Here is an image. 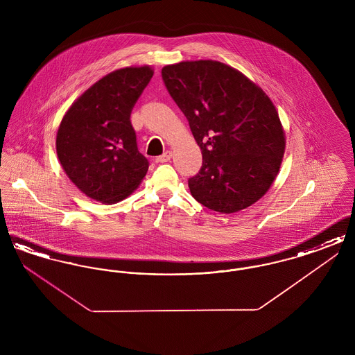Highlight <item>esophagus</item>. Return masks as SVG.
I'll return each instance as SVG.
<instances>
[{
    "label": "esophagus",
    "instance_id": "esophagus-1",
    "mask_svg": "<svg viewBox=\"0 0 355 355\" xmlns=\"http://www.w3.org/2000/svg\"><path fill=\"white\" fill-rule=\"evenodd\" d=\"M170 158H171V152L164 153L162 155H159V157L155 158V162H157V164H164V162L170 161Z\"/></svg>",
    "mask_w": 355,
    "mask_h": 355
}]
</instances>
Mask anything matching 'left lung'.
Masks as SVG:
<instances>
[{
	"mask_svg": "<svg viewBox=\"0 0 355 355\" xmlns=\"http://www.w3.org/2000/svg\"><path fill=\"white\" fill-rule=\"evenodd\" d=\"M162 78L202 152V168L189 180L196 201L230 214L261 200L286 148L269 96L239 70L213 60L166 65Z\"/></svg>",
	"mask_w": 355,
	"mask_h": 355,
	"instance_id": "obj_1",
	"label": "left lung"
}]
</instances>
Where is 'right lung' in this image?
<instances>
[{
  "instance_id": "right-lung-1",
  "label": "right lung",
  "mask_w": 355,
  "mask_h": 355,
  "mask_svg": "<svg viewBox=\"0 0 355 355\" xmlns=\"http://www.w3.org/2000/svg\"><path fill=\"white\" fill-rule=\"evenodd\" d=\"M154 70L110 71L70 105L55 137L58 161L90 200L113 205L129 197L149 169L138 152L130 113Z\"/></svg>"
}]
</instances>
